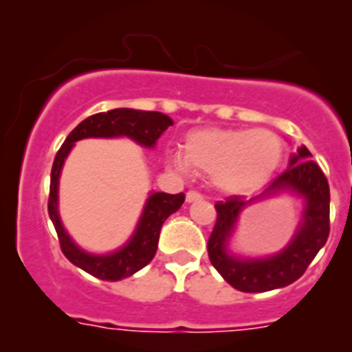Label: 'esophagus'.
Listing matches in <instances>:
<instances>
[{"mask_svg": "<svg viewBox=\"0 0 352 352\" xmlns=\"http://www.w3.org/2000/svg\"><path fill=\"white\" fill-rule=\"evenodd\" d=\"M204 200V197H201L200 193H197V191H189L188 195H186V201L188 204H193V201H200Z\"/></svg>", "mask_w": 352, "mask_h": 352, "instance_id": "esophagus-1", "label": "esophagus"}]
</instances>
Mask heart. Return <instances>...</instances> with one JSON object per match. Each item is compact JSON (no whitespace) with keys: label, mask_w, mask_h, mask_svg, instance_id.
Segmentation results:
<instances>
[{"label":"heart","mask_w":352,"mask_h":352,"mask_svg":"<svg viewBox=\"0 0 352 352\" xmlns=\"http://www.w3.org/2000/svg\"><path fill=\"white\" fill-rule=\"evenodd\" d=\"M283 159V143L267 129H197L186 136L184 154L170 155L173 166L212 175L228 195H250L273 179Z\"/></svg>","instance_id":"heart-1"}]
</instances>
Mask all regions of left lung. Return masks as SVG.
I'll return each mask as SVG.
<instances>
[{
  "label": "left lung",
  "instance_id": "1",
  "mask_svg": "<svg viewBox=\"0 0 352 352\" xmlns=\"http://www.w3.org/2000/svg\"><path fill=\"white\" fill-rule=\"evenodd\" d=\"M290 194L302 200L296 230L289 243L276 254L262 257L241 256L233 252L231 241L240 214L267 197ZM218 219L209 239V258L234 289L243 292H267L294 283L307 271L329 235V186L322 170L311 161L301 145L289 159V168L261 195L243 200L230 197L216 204Z\"/></svg>",
  "mask_w": 352,
  "mask_h": 352
}]
</instances>
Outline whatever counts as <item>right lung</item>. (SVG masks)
I'll return each mask as SVG.
<instances>
[{"label":"right lung","mask_w":352,"mask_h":352,"mask_svg":"<svg viewBox=\"0 0 352 352\" xmlns=\"http://www.w3.org/2000/svg\"><path fill=\"white\" fill-rule=\"evenodd\" d=\"M173 125V120L164 113L143 111L133 108H115L109 111L97 113L85 118L72 133L67 136L62 148L54 157L51 170V188H49V218L56 228L60 246L63 255L79 269L87 271L91 276L118 282L124 278L133 276L140 269L145 267L154 258L157 252L161 227L170 214L177 212L184 204V193L168 195L161 191H148L138 223L133 234L122 246L108 253H94L81 248L72 235L67 232L60 218V177L63 164L74 148L76 142L87 138H127L136 145L152 151L164 131Z\"/></svg>","instance_id":"right-lung-1"}]
</instances>
